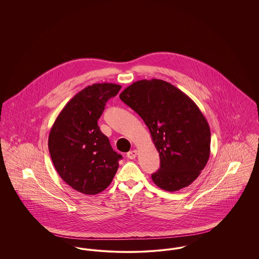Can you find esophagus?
Here are the masks:
<instances>
[{"label":"esophagus","instance_id":"esophagus-1","mask_svg":"<svg viewBox=\"0 0 259 259\" xmlns=\"http://www.w3.org/2000/svg\"><path fill=\"white\" fill-rule=\"evenodd\" d=\"M137 154H138V151H137L136 149H134V150L129 151V152L127 153V155H126V156H127L129 159H135Z\"/></svg>","mask_w":259,"mask_h":259}]
</instances>
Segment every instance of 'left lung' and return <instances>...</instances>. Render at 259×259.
I'll use <instances>...</instances> for the list:
<instances>
[{"mask_svg":"<svg viewBox=\"0 0 259 259\" xmlns=\"http://www.w3.org/2000/svg\"><path fill=\"white\" fill-rule=\"evenodd\" d=\"M119 98L142 117L159 152L153 183L170 192L191 185L210 152L209 124L197 105L179 88L155 78L136 81Z\"/></svg>","mask_w":259,"mask_h":259,"instance_id":"8db88e82","label":"left lung"}]
</instances>
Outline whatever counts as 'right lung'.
Wrapping results in <instances>:
<instances>
[{
    "instance_id": "obj_1",
    "label": "right lung",
    "mask_w": 259,
    "mask_h": 259,
    "mask_svg": "<svg viewBox=\"0 0 259 259\" xmlns=\"http://www.w3.org/2000/svg\"><path fill=\"white\" fill-rule=\"evenodd\" d=\"M120 88L106 82L85 87L67 103L51 127L53 165L67 185L83 194H98L111 185L122 158L97 123L106 103Z\"/></svg>"
}]
</instances>
